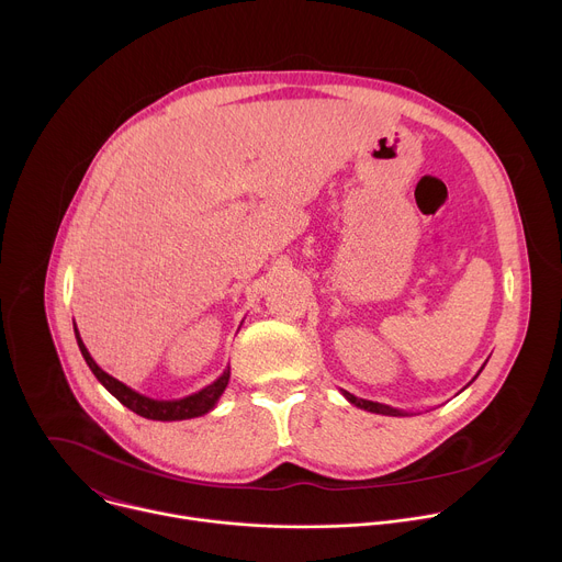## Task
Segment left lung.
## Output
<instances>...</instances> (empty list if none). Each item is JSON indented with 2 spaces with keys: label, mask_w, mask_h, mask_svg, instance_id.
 Here are the masks:
<instances>
[{
  "label": "left lung",
  "mask_w": 562,
  "mask_h": 562,
  "mask_svg": "<svg viewBox=\"0 0 562 562\" xmlns=\"http://www.w3.org/2000/svg\"><path fill=\"white\" fill-rule=\"evenodd\" d=\"M485 369V364L483 367H480V371H483ZM480 371L473 375V380L480 375ZM471 380V382H473ZM469 382V384H471ZM467 384V386H469ZM464 386V389H467ZM342 395L349 400V403L351 405H356L358 409H364V412H371V414H382V416H409L407 412H403V409H393V407H389V405H382V403H373V400H364V397H358V395H353V393H349V391H342Z\"/></svg>",
  "instance_id": "obj_1"
}]
</instances>
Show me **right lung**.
<instances>
[{
	"label": "right lung",
	"instance_id": "obj_1",
	"mask_svg": "<svg viewBox=\"0 0 562 562\" xmlns=\"http://www.w3.org/2000/svg\"><path fill=\"white\" fill-rule=\"evenodd\" d=\"M75 329V340H77V347L79 351H82L89 369L93 371V375L109 389V393H113L120 403L124 407H128L131 412H135L137 416L142 418H148V420H162V423H173V420H189V418H198V416H204L209 412L215 409L220 395L224 393L226 384H228V378H231V367L224 369V373L213 380L211 384H206L204 389L191 393V395H184V397H178V400H157V397H148L131 386H126L124 382H120L117 378L109 375L89 353L87 345L82 342V338H79V331L77 327Z\"/></svg>",
	"mask_w": 562,
	"mask_h": 562
}]
</instances>
